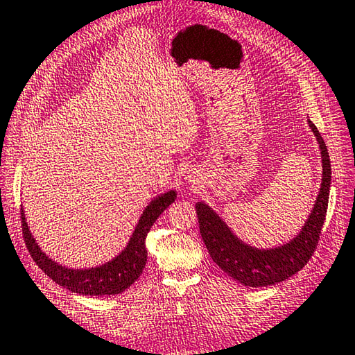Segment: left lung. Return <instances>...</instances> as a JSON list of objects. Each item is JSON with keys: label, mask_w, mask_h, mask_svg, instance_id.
I'll use <instances>...</instances> for the list:
<instances>
[{"label": "left lung", "mask_w": 355, "mask_h": 355, "mask_svg": "<svg viewBox=\"0 0 355 355\" xmlns=\"http://www.w3.org/2000/svg\"><path fill=\"white\" fill-rule=\"evenodd\" d=\"M312 134L317 138L322 155V184L315 205L302 231L293 240L274 248H255L240 240L226 225V221L209 205L198 201L196 205L200 234L212 260L245 286L261 288L277 284L297 274L314 254L328 209L331 187V159L326 144L315 128L308 120Z\"/></svg>", "instance_id": "obj_1"}]
</instances>
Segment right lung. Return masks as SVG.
I'll return each instance as SVG.
<instances>
[{
    "instance_id": "obj_1",
    "label": "right lung",
    "mask_w": 355,
    "mask_h": 355,
    "mask_svg": "<svg viewBox=\"0 0 355 355\" xmlns=\"http://www.w3.org/2000/svg\"><path fill=\"white\" fill-rule=\"evenodd\" d=\"M177 198V192L171 189L162 196L155 197L144 207L140 220L132 232L128 245L123 251L115 255L103 265L92 268H67L51 259L43 249L40 248L37 240L27 225L24 209L21 207V223H23V234L27 249L35 263L57 282L60 286L66 288L72 293L81 295H115L126 291L138 277L148 261V251H146V237L150 231L152 225L162 215V212L172 205Z\"/></svg>"
}]
</instances>
